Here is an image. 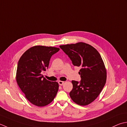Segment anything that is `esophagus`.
Returning <instances> with one entry per match:
<instances>
[{"label":"esophagus","instance_id":"1","mask_svg":"<svg viewBox=\"0 0 127 127\" xmlns=\"http://www.w3.org/2000/svg\"><path fill=\"white\" fill-rule=\"evenodd\" d=\"M58 83H59V85H63V84L64 83V81H59V82H58Z\"/></svg>","mask_w":127,"mask_h":127}]
</instances>
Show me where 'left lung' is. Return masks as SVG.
<instances>
[{
  "instance_id": "8db88e82",
  "label": "left lung",
  "mask_w": 127,
  "mask_h": 127,
  "mask_svg": "<svg viewBox=\"0 0 127 127\" xmlns=\"http://www.w3.org/2000/svg\"><path fill=\"white\" fill-rule=\"evenodd\" d=\"M74 66L80 67L81 81H72L69 96L81 106L90 104L96 99L106 82L107 72L99 53L88 44L78 42L60 45Z\"/></svg>"
}]
</instances>
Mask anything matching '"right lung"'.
Segmentation results:
<instances>
[{"label":"right lung","mask_w":127,"mask_h":127,"mask_svg":"<svg viewBox=\"0 0 127 127\" xmlns=\"http://www.w3.org/2000/svg\"><path fill=\"white\" fill-rule=\"evenodd\" d=\"M59 50L58 48L35 45L26 51L18 63L17 83L26 99L37 106L49 104L58 92V83L43 79L41 72L48 68L51 56Z\"/></svg>","instance_id":"add662e5"}]
</instances>
